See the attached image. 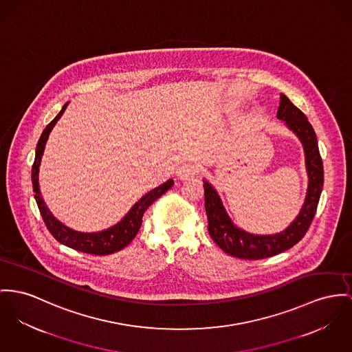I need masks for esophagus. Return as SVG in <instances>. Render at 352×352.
<instances>
[{"instance_id":"esophagus-1","label":"esophagus","mask_w":352,"mask_h":352,"mask_svg":"<svg viewBox=\"0 0 352 352\" xmlns=\"http://www.w3.org/2000/svg\"><path fill=\"white\" fill-rule=\"evenodd\" d=\"M198 173V167H197V164L195 163H184L179 168H178V171H177V174H178V178L179 179H190V178H192L195 174Z\"/></svg>"}]
</instances>
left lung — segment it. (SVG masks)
I'll use <instances>...</instances> for the list:
<instances>
[{
    "label": "left lung",
    "instance_id": "8db88e82",
    "mask_svg": "<svg viewBox=\"0 0 352 352\" xmlns=\"http://www.w3.org/2000/svg\"><path fill=\"white\" fill-rule=\"evenodd\" d=\"M277 118L284 120L302 143L308 173V190L296 219L283 232L268 236L250 234L237 228L225 212L216 189L204 181L208 230L213 241L228 254L243 260H261L292 248L304 237L314 217L323 189L324 170L316 134L307 116L285 96L280 95Z\"/></svg>",
    "mask_w": 352,
    "mask_h": 352
}]
</instances>
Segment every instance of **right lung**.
Returning a JSON list of instances; mask_svg holds the SVG:
<instances>
[{
    "label": "right lung",
    "mask_w": 352,
    "mask_h": 352,
    "mask_svg": "<svg viewBox=\"0 0 352 352\" xmlns=\"http://www.w3.org/2000/svg\"><path fill=\"white\" fill-rule=\"evenodd\" d=\"M67 106H68V103L63 106V109L56 115L54 120L44 129L43 134L37 142L36 157H34V162L32 166V184H33L34 198H36L40 214L45 222V226L48 228L51 234L58 243H63L68 248H72L75 250L82 252V253L95 254V256H106V254H111V253H115V252L123 249L124 246H127L134 240L136 233L140 229L142 218H143L144 212L148 209V206L154 201H157L167 190L171 189V186L174 185V181L168 179L161 186L148 191L146 195H143L136 202L135 205L131 208V210L120 222H118L116 225H113L112 228H109L106 230L96 232V233H81V232L72 230V229L67 228L65 225H63L60 221H57L52 216V213L50 212V209L47 208L44 199L41 197L40 188H38V167H40L41 157L44 154L45 143L48 140L50 133L52 131L54 124L64 113Z\"/></svg>",
    "instance_id": "add662e5"
}]
</instances>
